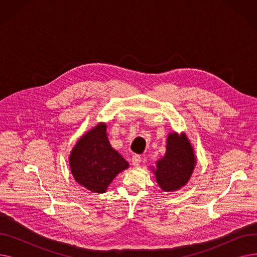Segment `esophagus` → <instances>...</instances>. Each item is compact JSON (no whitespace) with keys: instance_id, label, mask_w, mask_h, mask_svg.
<instances>
[{"instance_id":"1","label":"esophagus","mask_w":257,"mask_h":257,"mask_svg":"<svg viewBox=\"0 0 257 257\" xmlns=\"http://www.w3.org/2000/svg\"><path fill=\"white\" fill-rule=\"evenodd\" d=\"M141 161H142V157H141V155H139V154H134V155L132 156V165H133L134 167H138V166H140Z\"/></svg>"}]
</instances>
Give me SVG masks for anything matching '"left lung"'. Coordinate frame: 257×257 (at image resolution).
I'll list each match as a JSON object with an SVG mask.
<instances>
[{"label":"left lung","instance_id":"obj_1","mask_svg":"<svg viewBox=\"0 0 257 257\" xmlns=\"http://www.w3.org/2000/svg\"><path fill=\"white\" fill-rule=\"evenodd\" d=\"M196 159L187 138L171 133L167 141V153L157 161L156 181L165 192L177 191L190 180Z\"/></svg>","mask_w":257,"mask_h":257}]
</instances>
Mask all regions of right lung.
Returning a JSON list of instances; mask_svg holds the SVG:
<instances>
[{
    "instance_id": "1",
    "label": "right lung",
    "mask_w": 257,
    "mask_h": 257,
    "mask_svg": "<svg viewBox=\"0 0 257 257\" xmlns=\"http://www.w3.org/2000/svg\"><path fill=\"white\" fill-rule=\"evenodd\" d=\"M75 180L92 193H104L116 175L129 167L109 145L106 126L100 124L81 138L70 156Z\"/></svg>"
}]
</instances>
